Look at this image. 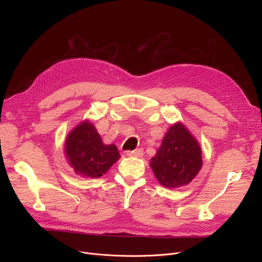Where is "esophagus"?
Masks as SVG:
<instances>
[{
	"mask_svg": "<svg viewBox=\"0 0 262 262\" xmlns=\"http://www.w3.org/2000/svg\"><path fill=\"white\" fill-rule=\"evenodd\" d=\"M126 155L129 157H142L143 155V149L142 148H138L136 150H127Z\"/></svg>",
	"mask_w": 262,
	"mask_h": 262,
	"instance_id": "1",
	"label": "esophagus"
}]
</instances>
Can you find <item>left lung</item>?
Returning <instances> with one entry per match:
<instances>
[{
    "mask_svg": "<svg viewBox=\"0 0 262 262\" xmlns=\"http://www.w3.org/2000/svg\"><path fill=\"white\" fill-rule=\"evenodd\" d=\"M203 164L199 142L182 123H175L164 135L149 166L163 187L178 188L188 185Z\"/></svg>",
    "mask_w": 262,
    "mask_h": 262,
    "instance_id": "left-lung-1",
    "label": "left lung"
}]
</instances>
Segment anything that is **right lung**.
<instances>
[{
	"mask_svg": "<svg viewBox=\"0 0 262 262\" xmlns=\"http://www.w3.org/2000/svg\"><path fill=\"white\" fill-rule=\"evenodd\" d=\"M64 153L74 172L85 177H101L121 157L115 144H104L101 136L88 120L82 121L68 135Z\"/></svg>",
	"mask_w": 262,
	"mask_h": 262,
	"instance_id": "1",
	"label": "right lung"
}]
</instances>
